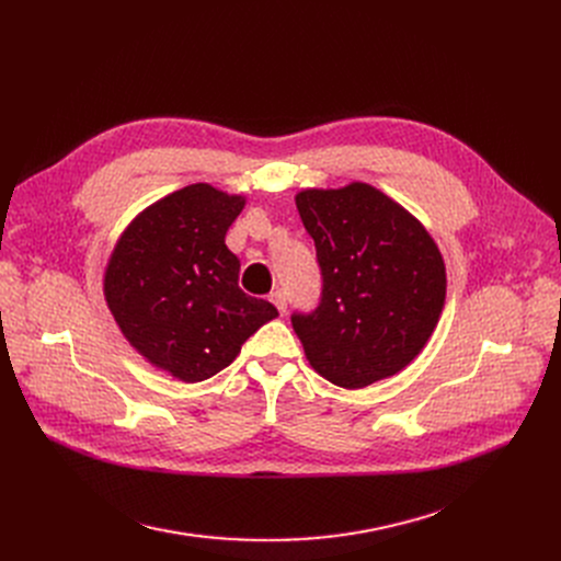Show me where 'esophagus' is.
<instances>
[{
  "label": "esophagus",
  "instance_id": "obj_1",
  "mask_svg": "<svg viewBox=\"0 0 561 561\" xmlns=\"http://www.w3.org/2000/svg\"><path fill=\"white\" fill-rule=\"evenodd\" d=\"M271 300H273V305L279 309V313H286V290H282V288L273 290Z\"/></svg>",
  "mask_w": 561,
  "mask_h": 561
}]
</instances>
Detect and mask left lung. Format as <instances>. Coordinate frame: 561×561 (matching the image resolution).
I'll return each instance as SVG.
<instances>
[{"mask_svg":"<svg viewBox=\"0 0 561 561\" xmlns=\"http://www.w3.org/2000/svg\"><path fill=\"white\" fill-rule=\"evenodd\" d=\"M316 243L320 305L293 313L311 368L364 389L414 362L446 302V265L427 229L370 184L296 195Z\"/></svg>","mask_w":561,"mask_h":561,"instance_id":"1","label":"left lung"}]
</instances>
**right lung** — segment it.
I'll list each match as a JSON object with an SVG mask.
<instances>
[{
    "label": "right lung",
    "instance_id": "1",
    "mask_svg": "<svg viewBox=\"0 0 561 561\" xmlns=\"http://www.w3.org/2000/svg\"><path fill=\"white\" fill-rule=\"evenodd\" d=\"M245 197L191 184L147 206L115 243L104 298L125 339L152 366L209 379L277 309L239 288L241 261L225 245Z\"/></svg>",
    "mask_w": 561,
    "mask_h": 561
}]
</instances>
